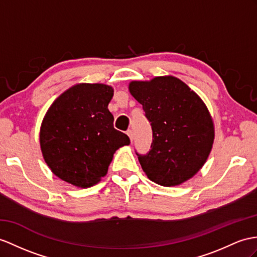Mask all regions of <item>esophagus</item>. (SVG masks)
I'll list each match as a JSON object with an SVG mask.
<instances>
[{"mask_svg": "<svg viewBox=\"0 0 257 257\" xmlns=\"http://www.w3.org/2000/svg\"><path fill=\"white\" fill-rule=\"evenodd\" d=\"M126 134H127V136L130 137V140H131V142H133V132L131 130H128L127 132H126Z\"/></svg>", "mask_w": 257, "mask_h": 257, "instance_id": "34e87169", "label": "esophagus"}]
</instances>
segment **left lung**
I'll return each instance as SVG.
<instances>
[{
  "mask_svg": "<svg viewBox=\"0 0 257 257\" xmlns=\"http://www.w3.org/2000/svg\"><path fill=\"white\" fill-rule=\"evenodd\" d=\"M128 89L143 105L153 130L149 152L136 153L148 179L176 186L195 176L215 139L214 122L203 100L173 76L131 81Z\"/></svg>",
  "mask_w": 257,
  "mask_h": 257,
  "instance_id": "8db88e82",
  "label": "left lung"
}]
</instances>
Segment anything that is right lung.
<instances>
[{"mask_svg":"<svg viewBox=\"0 0 257 257\" xmlns=\"http://www.w3.org/2000/svg\"><path fill=\"white\" fill-rule=\"evenodd\" d=\"M113 88L77 84L54 100L40 127V147L56 177L75 186L90 187L108 172L116 150L128 145L126 134L113 127L108 104Z\"/></svg>","mask_w":257,"mask_h":257,"instance_id":"add662e5","label":"right lung"}]
</instances>
